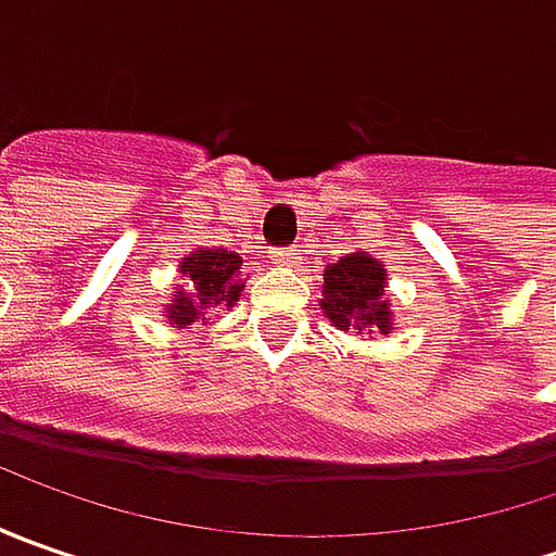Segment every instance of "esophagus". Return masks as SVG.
<instances>
[{
    "instance_id": "esophagus-1",
    "label": "esophagus",
    "mask_w": 556,
    "mask_h": 556,
    "mask_svg": "<svg viewBox=\"0 0 556 556\" xmlns=\"http://www.w3.org/2000/svg\"><path fill=\"white\" fill-rule=\"evenodd\" d=\"M271 260H275L278 266H293V263L300 260V253H296L293 247H278V250H271Z\"/></svg>"
}]
</instances>
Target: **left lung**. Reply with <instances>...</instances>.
<instances>
[{"instance_id":"left-lung-1","label":"left lung","mask_w":556,"mask_h":556,"mask_svg":"<svg viewBox=\"0 0 556 556\" xmlns=\"http://www.w3.org/2000/svg\"><path fill=\"white\" fill-rule=\"evenodd\" d=\"M387 268L365 250L346 253L325 268L321 309L340 331H393V312L387 300Z\"/></svg>"}]
</instances>
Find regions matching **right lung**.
<instances>
[{
    "label": "right lung",
    "mask_w": 556,
    "mask_h": 556,
    "mask_svg": "<svg viewBox=\"0 0 556 556\" xmlns=\"http://www.w3.org/2000/svg\"><path fill=\"white\" fill-rule=\"evenodd\" d=\"M241 256L231 250H210L198 247L182 260L185 288H176L169 306H166V321L173 328H185L198 321L206 309H231L241 300L244 278H241Z\"/></svg>",
    "instance_id": "1"
}]
</instances>
